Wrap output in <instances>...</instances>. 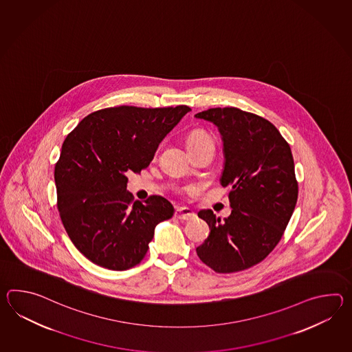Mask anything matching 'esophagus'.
<instances>
[{
    "mask_svg": "<svg viewBox=\"0 0 352 352\" xmlns=\"http://www.w3.org/2000/svg\"><path fill=\"white\" fill-rule=\"evenodd\" d=\"M175 217L182 219V221H189L195 217V212L187 207H179L175 210Z\"/></svg>",
    "mask_w": 352,
    "mask_h": 352,
    "instance_id": "esophagus-1",
    "label": "esophagus"
}]
</instances>
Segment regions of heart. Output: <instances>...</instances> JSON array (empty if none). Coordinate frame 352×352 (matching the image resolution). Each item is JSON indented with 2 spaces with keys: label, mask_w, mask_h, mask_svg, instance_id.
Instances as JSON below:
<instances>
[{
  "label": "heart",
  "mask_w": 352,
  "mask_h": 352,
  "mask_svg": "<svg viewBox=\"0 0 352 352\" xmlns=\"http://www.w3.org/2000/svg\"><path fill=\"white\" fill-rule=\"evenodd\" d=\"M204 144H212L211 138L204 133V131H193L188 136L187 146L188 148H195V146H201Z\"/></svg>",
  "instance_id": "b5f03b06"
}]
</instances>
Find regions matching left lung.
Instances as JSON below:
<instances>
[{
  "instance_id": "8db88e82",
  "label": "left lung",
  "mask_w": 352,
  "mask_h": 352,
  "mask_svg": "<svg viewBox=\"0 0 352 352\" xmlns=\"http://www.w3.org/2000/svg\"><path fill=\"white\" fill-rule=\"evenodd\" d=\"M195 118L219 129L223 142L219 182L230 186V217L198 212L210 236L197 255L216 273H234L256 265L280 241L296 208L298 183L289 144L265 118L236 107L210 109Z\"/></svg>"
}]
</instances>
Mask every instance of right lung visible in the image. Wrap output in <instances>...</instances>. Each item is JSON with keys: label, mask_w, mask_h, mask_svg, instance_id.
<instances>
[{"label": "right lung", "mask_w": 352, "mask_h": 352, "mask_svg": "<svg viewBox=\"0 0 352 352\" xmlns=\"http://www.w3.org/2000/svg\"><path fill=\"white\" fill-rule=\"evenodd\" d=\"M189 111L100 109L65 138L54 170L58 211L72 243L96 265L118 272L138 265L157 223L172 219L174 207L164 197L133 201L127 174L150 164L159 144Z\"/></svg>", "instance_id": "1"}]
</instances>
